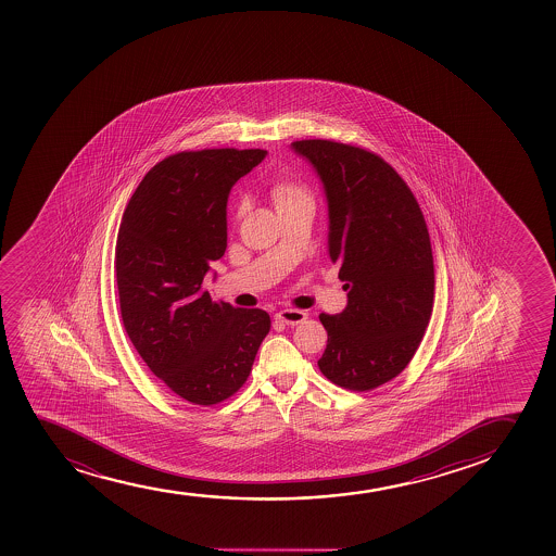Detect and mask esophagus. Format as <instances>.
I'll return each mask as SVG.
<instances>
[{
	"label": "esophagus",
	"instance_id": "obj_1",
	"mask_svg": "<svg viewBox=\"0 0 556 556\" xmlns=\"http://www.w3.org/2000/svg\"><path fill=\"white\" fill-rule=\"evenodd\" d=\"M306 316H308V314H306L305 311H298V308H285V311H279V313L275 314V319L285 325H298L303 324Z\"/></svg>",
	"mask_w": 556,
	"mask_h": 556
}]
</instances>
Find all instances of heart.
Instances as JSON below:
<instances>
[{"label": "heart", "instance_id": "heart-1", "mask_svg": "<svg viewBox=\"0 0 556 556\" xmlns=\"http://www.w3.org/2000/svg\"><path fill=\"white\" fill-rule=\"evenodd\" d=\"M271 195H274L275 205H277V203H282V201L295 200V198L306 195V192L303 188L298 187V185H293V182L282 181L275 185ZM238 213H242V206H240Z\"/></svg>", "mask_w": 556, "mask_h": 556}]
</instances>
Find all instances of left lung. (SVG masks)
I'll list each match as a JSON object with an SVG mask.
<instances>
[{
  "label": "left lung",
  "instance_id": "obj_1",
  "mask_svg": "<svg viewBox=\"0 0 556 556\" xmlns=\"http://www.w3.org/2000/svg\"><path fill=\"white\" fill-rule=\"evenodd\" d=\"M324 182L329 256L340 266L348 306L319 314L327 348L319 371L338 387L368 392L392 381L418 350L434 301L431 238L401 175L371 151L334 140H298Z\"/></svg>",
  "mask_w": 556,
  "mask_h": 556
}]
</instances>
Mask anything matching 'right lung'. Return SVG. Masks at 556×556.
Wrapping results in <instances>:
<instances>
[{
  "label": "right lung",
  "mask_w": 556,
  "mask_h": 556,
  "mask_svg": "<svg viewBox=\"0 0 556 556\" xmlns=\"http://www.w3.org/2000/svg\"><path fill=\"white\" fill-rule=\"evenodd\" d=\"M266 150L181 151L155 164L125 206L116 282L125 332L148 368L182 400L211 406L242 388L269 314L203 290L227 248L232 185Z\"/></svg>",
  "instance_id": "add662e5"
}]
</instances>
